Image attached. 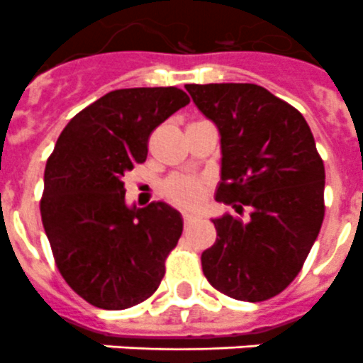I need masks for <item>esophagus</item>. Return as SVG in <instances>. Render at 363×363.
Here are the masks:
<instances>
[{
    "label": "esophagus",
    "instance_id": "1",
    "mask_svg": "<svg viewBox=\"0 0 363 363\" xmlns=\"http://www.w3.org/2000/svg\"><path fill=\"white\" fill-rule=\"evenodd\" d=\"M194 220H196V216H194V214H187V213L184 214V223H185V225L192 223V221H194Z\"/></svg>",
    "mask_w": 363,
    "mask_h": 363
}]
</instances>
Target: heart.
<instances>
[{
  "instance_id": "heart-1",
  "label": "heart",
  "mask_w": 363,
  "mask_h": 363,
  "mask_svg": "<svg viewBox=\"0 0 363 363\" xmlns=\"http://www.w3.org/2000/svg\"><path fill=\"white\" fill-rule=\"evenodd\" d=\"M209 184L196 176L176 174L162 184V196L179 209H194L203 201Z\"/></svg>"
}]
</instances>
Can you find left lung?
I'll return each mask as SVG.
<instances>
[{
    "label": "left lung",
    "mask_w": 363,
    "mask_h": 363,
    "mask_svg": "<svg viewBox=\"0 0 363 363\" xmlns=\"http://www.w3.org/2000/svg\"><path fill=\"white\" fill-rule=\"evenodd\" d=\"M192 101L221 136L216 201L249 221L213 220L218 238L201 255L214 289L264 301L298 277L322 227L325 169L300 111L255 83L187 85Z\"/></svg>",
    "instance_id": "left-lung-1"
}]
</instances>
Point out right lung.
I'll return each mask as SVG.
<instances>
[{"instance_id":"add662e5","label":"right lung","mask_w":363,"mask_h":363,"mask_svg":"<svg viewBox=\"0 0 363 363\" xmlns=\"http://www.w3.org/2000/svg\"><path fill=\"white\" fill-rule=\"evenodd\" d=\"M191 99L176 86L120 89L78 112L45 167L41 221L63 280L91 306L121 311L152 296L184 220L163 201L125 205L123 176L152 130Z\"/></svg>"}]
</instances>
